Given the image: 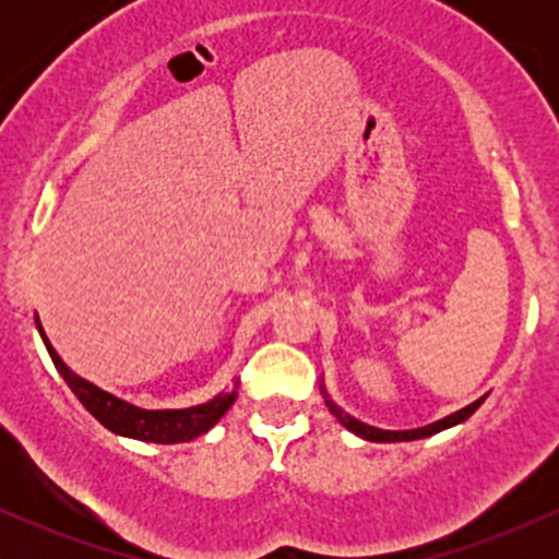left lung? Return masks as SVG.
Instances as JSON below:
<instances>
[{
  "instance_id": "1",
  "label": "left lung",
  "mask_w": 559,
  "mask_h": 559,
  "mask_svg": "<svg viewBox=\"0 0 559 559\" xmlns=\"http://www.w3.org/2000/svg\"><path fill=\"white\" fill-rule=\"evenodd\" d=\"M320 391H323L325 404H329V409H331L333 415H336L338 423H342L344 428H349L352 433L360 436V439H365V441H378V444H391V441H415V439H426V436H433V433H439V431H447V428L457 426V423H463V420L471 418V415L476 413V409L486 400V396H480V400H476L473 404H467V407H463V409H457V413L447 415V418H441V420H436V423H428V426H423V428H409V431H383V428L368 426V423H362V420L352 418V415H346L344 409L336 407L331 396L325 394V386H320Z\"/></svg>"
}]
</instances>
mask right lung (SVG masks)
<instances>
[{"label":"right lung","mask_w":559,"mask_h":559,"mask_svg":"<svg viewBox=\"0 0 559 559\" xmlns=\"http://www.w3.org/2000/svg\"><path fill=\"white\" fill-rule=\"evenodd\" d=\"M36 329L41 333L44 346H47L49 357H52L55 368L60 370V376L66 378V383L73 389V394L79 396L83 407L94 415L96 420L105 428H110L112 433L128 436V439L139 441H155V444H181V441H191L197 436L207 433L223 415L228 413L230 404L239 396V383L234 391H223L215 400L197 404V407H183V409H144L136 404L120 400V396L110 394V391L94 386L92 381L81 378L79 373L68 368L62 362V357L57 355L55 346L49 344L47 333H44L41 323L36 316Z\"/></svg>","instance_id":"right-lung-1"}]
</instances>
